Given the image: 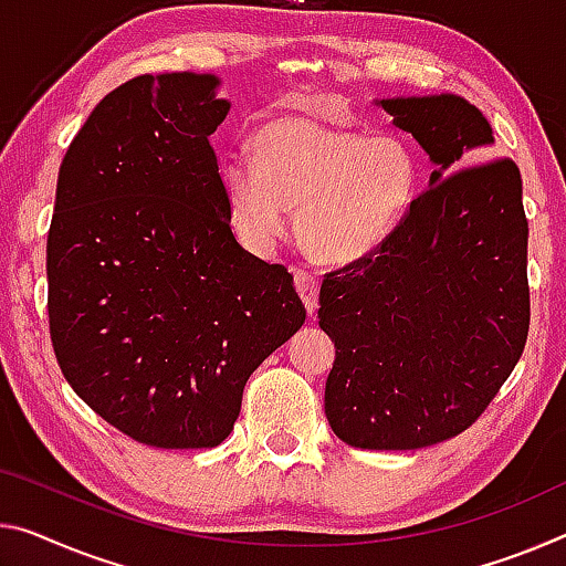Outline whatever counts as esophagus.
<instances>
[{
    "instance_id": "esophagus-1",
    "label": "esophagus",
    "mask_w": 566,
    "mask_h": 566,
    "mask_svg": "<svg viewBox=\"0 0 566 566\" xmlns=\"http://www.w3.org/2000/svg\"><path fill=\"white\" fill-rule=\"evenodd\" d=\"M294 286H297L300 297L310 315H315L319 300V276L315 272H307V269H294Z\"/></svg>"
}]
</instances>
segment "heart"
<instances>
[{"instance_id": "b5f03b06", "label": "heart", "mask_w": 566, "mask_h": 566, "mask_svg": "<svg viewBox=\"0 0 566 566\" xmlns=\"http://www.w3.org/2000/svg\"><path fill=\"white\" fill-rule=\"evenodd\" d=\"M221 188L241 244L269 251L290 227L325 264L370 256L406 219L420 166L400 138L365 136L304 115H280L251 136V158L221 160Z\"/></svg>"}]
</instances>
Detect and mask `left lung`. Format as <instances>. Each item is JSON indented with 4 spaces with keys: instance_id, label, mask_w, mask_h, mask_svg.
I'll use <instances>...</instances> for the list:
<instances>
[{
    "instance_id": "1",
    "label": "left lung",
    "mask_w": 566,
    "mask_h": 566,
    "mask_svg": "<svg viewBox=\"0 0 566 566\" xmlns=\"http://www.w3.org/2000/svg\"><path fill=\"white\" fill-rule=\"evenodd\" d=\"M436 166L385 244L329 272L319 327L335 343L325 416L339 441L416 451L476 423L528 332L522 174L461 95L375 101Z\"/></svg>"
}]
</instances>
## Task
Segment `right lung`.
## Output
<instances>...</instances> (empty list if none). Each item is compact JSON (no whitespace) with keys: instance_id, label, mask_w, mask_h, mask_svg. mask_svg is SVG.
Here are the masks:
<instances>
[{"instance_id":"right-lung-1","label":"right lung","mask_w":566,"mask_h":566,"mask_svg":"<svg viewBox=\"0 0 566 566\" xmlns=\"http://www.w3.org/2000/svg\"><path fill=\"white\" fill-rule=\"evenodd\" d=\"M211 73L133 77L62 158L48 234L50 335L97 416L156 448H213L249 375L304 325L282 264L231 234Z\"/></svg>"}]
</instances>
